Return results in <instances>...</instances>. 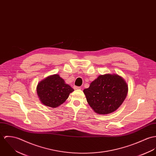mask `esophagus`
Masks as SVG:
<instances>
[{"label": "esophagus", "instance_id": "34e87169", "mask_svg": "<svg viewBox=\"0 0 156 156\" xmlns=\"http://www.w3.org/2000/svg\"><path fill=\"white\" fill-rule=\"evenodd\" d=\"M73 88L75 90H80V89H81V87H80L74 86L73 87Z\"/></svg>", "mask_w": 156, "mask_h": 156}]
</instances>
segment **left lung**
<instances>
[{
  "label": "left lung",
  "mask_w": 156,
  "mask_h": 156,
  "mask_svg": "<svg viewBox=\"0 0 156 156\" xmlns=\"http://www.w3.org/2000/svg\"><path fill=\"white\" fill-rule=\"evenodd\" d=\"M87 101L98 114L105 115L115 111L125 100L128 85L117 73L99 75L83 90Z\"/></svg>",
  "instance_id": "1"
}]
</instances>
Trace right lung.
Returning <instances> with one entry per match:
<instances>
[{
    "mask_svg": "<svg viewBox=\"0 0 156 156\" xmlns=\"http://www.w3.org/2000/svg\"><path fill=\"white\" fill-rule=\"evenodd\" d=\"M74 90L58 74H54L40 81L36 87L37 94L46 106L57 108L63 104Z\"/></svg>",
    "mask_w": 156,
    "mask_h": 156,
    "instance_id": "add662e5",
    "label": "right lung"
}]
</instances>
